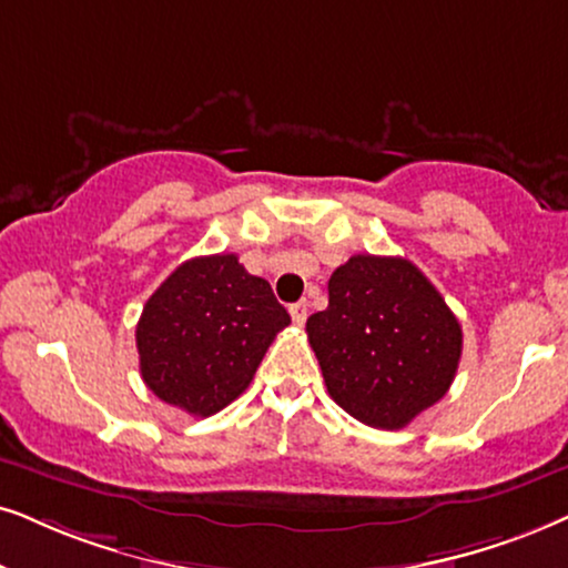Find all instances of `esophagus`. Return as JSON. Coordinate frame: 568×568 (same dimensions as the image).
Instances as JSON below:
<instances>
[{
	"label": "esophagus",
	"instance_id": "esophagus-1",
	"mask_svg": "<svg viewBox=\"0 0 568 568\" xmlns=\"http://www.w3.org/2000/svg\"><path fill=\"white\" fill-rule=\"evenodd\" d=\"M306 308H308L306 301H298V304H291L288 312H291V320L296 322V325H304V322H306Z\"/></svg>",
	"mask_w": 568,
	"mask_h": 568
}]
</instances>
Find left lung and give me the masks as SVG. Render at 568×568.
I'll return each mask as SVG.
<instances>
[{
    "mask_svg": "<svg viewBox=\"0 0 568 568\" xmlns=\"http://www.w3.org/2000/svg\"><path fill=\"white\" fill-rule=\"evenodd\" d=\"M327 293L306 333L337 406L369 427L400 429L448 393L462 325L416 264L356 254Z\"/></svg>",
    "mask_w": 568,
    "mask_h": 568,
    "instance_id": "left-lung-1",
    "label": "left lung"
}]
</instances>
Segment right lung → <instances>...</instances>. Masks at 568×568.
Masks as SVG:
<instances>
[{"mask_svg":"<svg viewBox=\"0 0 568 568\" xmlns=\"http://www.w3.org/2000/svg\"><path fill=\"white\" fill-rule=\"evenodd\" d=\"M288 325L267 280L248 275L239 256H196L143 306L135 325L141 377L164 404L212 416L246 390Z\"/></svg>","mask_w":568,"mask_h":568,"instance_id":"obj_1","label":"right lung"}]
</instances>
